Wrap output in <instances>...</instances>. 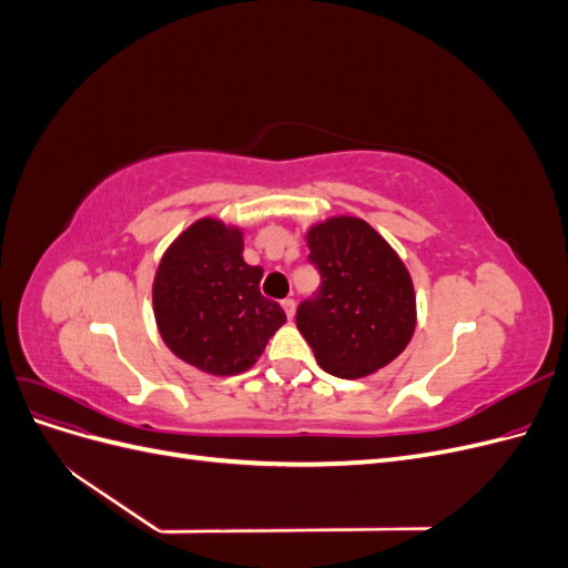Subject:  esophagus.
Segmentation results:
<instances>
[{
    "instance_id": "34e87169",
    "label": "esophagus",
    "mask_w": 568,
    "mask_h": 568,
    "mask_svg": "<svg viewBox=\"0 0 568 568\" xmlns=\"http://www.w3.org/2000/svg\"><path fill=\"white\" fill-rule=\"evenodd\" d=\"M282 307H284V313H286L288 320L296 315V301H294V298H284V301H282Z\"/></svg>"
}]
</instances>
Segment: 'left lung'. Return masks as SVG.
<instances>
[{"label": "left lung", "mask_w": 568, "mask_h": 568, "mask_svg": "<svg viewBox=\"0 0 568 568\" xmlns=\"http://www.w3.org/2000/svg\"><path fill=\"white\" fill-rule=\"evenodd\" d=\"M322 284L296 326L324 372L359 379L398 357L415 334L417 298L405 263L365 220L336 215L305 234Z\"/></svg>", "instance_id": "obj_1"}]
</instances>
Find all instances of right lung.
<instances>
[{
  "label": "right lung",
  "mask_w": 568,
  "mask_h": 568,
  "mask_svg": "<svg viewBox=\"0 0 568 568\" xmlns=\"http://www.w3.org/2000/svg\"><path fill=\"white\" fill-rule=\"evenodd\" d=\"M263 267L244 261L242 227L215 217L189 225L163 253L153 277L161 338L186 365L213 376L251 369L286 322L261 294Z\"/></svg>",
  "instance_id": "right-lung-1"
}]
</instances>
